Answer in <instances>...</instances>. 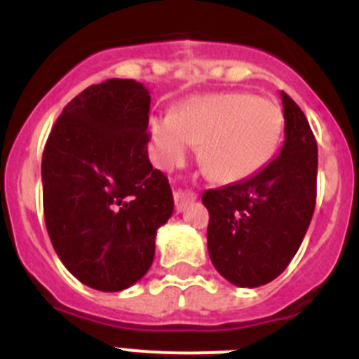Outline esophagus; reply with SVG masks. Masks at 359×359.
Masks as SVG:
<instances>
[{
  "label": "esophagus",
  "mask_w": 359,
  "mask_h": 359,
  "mask_svg": "<svg viewBox=\"0 0 359 359\" xmlns=\"http://www.w3.org/2000/svg\"><path fill=\"white\" fill-rule=\"evenodd\" d=\"M194 201V192H189V190H176V192H174V207H176V212L187 210Z\"/></svg>",
  "instance_id": "esophagus-1"
}]
</instances>
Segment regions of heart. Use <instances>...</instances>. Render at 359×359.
<instances>
[{
    "label": "heart",
    "mask_w": 359,
    "mask_h": 359,
    "mask_svg": "<svg viewBox=\"0 0 359 359\" xmlns=\"http://www.w3.org/2000/svg\"><path fill=\"white\" fill-rule=\"evenodd\" d=\"M154 160L163 169L182 167L190 145L217 183L253 176L275 156L284 135V113L269 98L250 93H214L183 102L172 116L149 123Z\"/></svg>",
    "instance_id": "1"
}]
</instances>
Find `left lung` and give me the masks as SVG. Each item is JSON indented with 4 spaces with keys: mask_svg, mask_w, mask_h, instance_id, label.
<instances>
[{
    "mask_svg": "<svg viewBox=\"0 0 359 359\" xmlns=\"http://www.w3.org/2000/svg\"><path fill=\"white\" fill-rule=\"evenodd\" d=\"M284 144L264 169L239 183L205 190L212 264L239 287L264 286L287 268L316 203L318 147L302 109L280 93Z\"/></svg>",
    "mask_w": 359,
    "mask_h": 359,
    "instance_id": "obj_1",
    "label": "left lung"
}]
</instances>
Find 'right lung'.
Listing matches in <instances>:
<instances>
[{"mask_svg": "<svg viewBox=\"0 0 359 359\" xmlns=\"http://www.w3.org/2000/svg\"><path fill=\"white\" fill-rule=\"evenodd\" d=\"M151 95L109 79L62 109L43 152L44 221L75 278L122 291L149 271L154 241L174 212L169 180L147 156Z\"/></svg>", "mask_w": 359, "mask_h": 359, "instance_id": "1", "label": "right lung"}]
</instances>
